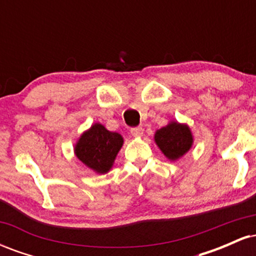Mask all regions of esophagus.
<instances>
[{
    "instance_id": "34e87169",
    "label": "esophagus",
    "mask_w": 256,
    "mask_h": 256,
    "mask_svg": "<svg viewBox=\"0 0 256 256\" xmlns=\"http://www.w3.org/2000/svg\"><path fill=\"white\" fill-rule=\"evenodd\" d=\"M143 128H140V126H137V128H132L131 130H130V132H131V134L132 136H134V137H140L143 134Z\"/></svg>"
}]
</instances>
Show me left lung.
<instances>
[{"mask_svg": "<svg viewBox=\"0 0 256 256\" xmlns=\"http://www.w3.org/2000/svg\"><path fill=\"white\" fill-rule=\"evenodd\" d=\"M155 142L170 160H177L192 148V134L186 125L171 122L156 131Z\"/></svg>", "mask_w": 256, "mask_h": 256, "instance_id": "8db88e82", "label": "left lung"}]
</instances>
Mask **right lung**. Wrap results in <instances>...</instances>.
I'll use <instances>...</instances> for the list:
<instances>
[{
  "label": "right lung",
  "instance_id": "obj_1",
  "mask_svg": "<svg viewBox=\"0 0 256 256\" xmlns=\"http://www.w3.org/2000/svg\"><path fill=\"white\" fill-rule=\"evenodd\" d=\"M122 142L119 134L108 131L101 124H95L79 138L74 149L76 155L91 170L106 173L113 165Z\"/></svg>",
  "mask_w": 256,
  "mask_h": 256
}]
</instances>
